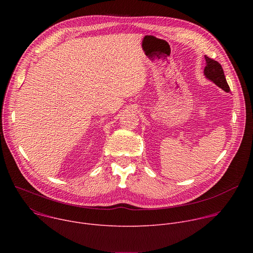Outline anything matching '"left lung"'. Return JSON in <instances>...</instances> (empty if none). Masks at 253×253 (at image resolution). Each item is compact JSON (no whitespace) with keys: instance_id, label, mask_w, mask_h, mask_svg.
<instances>
[{"instance_id":"8db88e82","label":"left lung","mask_w":253,"mask_h":253,"mask_svg":"<svg viewBox=\"0 0 253 253\" xmlns=\"http://www.w3.org/2000/svg\"><path fill=\"white\" fill-rule=\"evenodd\" d=\"M205 61H206V67L204 68V75L206 76V78L211 80L213 83H215L225 92H229L230 88L226 82L224 72L221 65L217 61L207 57L206 55H205Z\"/></svg>"}]
</instances>
